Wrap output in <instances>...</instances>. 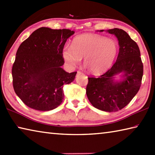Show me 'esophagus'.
<instances>
[{"mask_svg": "<svg viewBox=\"0 0 155 155\" xmlns=\"http://www.w3.org/2000/svg\"><path fill=\"white\" fill-rule=\"evenodd\" d=\"M83 74V73L81 72H80V71H78L77 72V74Z\"/></svg>", "mask_w": 155, "mask_h": 155, "instance_id": "1", "label": "esophagus"}]
</instances>
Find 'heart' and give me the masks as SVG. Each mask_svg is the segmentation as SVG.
<instances>
[{
	"label": "heart",
	"instance_id": "obj_1",
	"mask_svg": "<svg viewBox=\"0 0 155 155\" xmlns=\"http://www.w3.org/2000/svg\"><path fill=\"white\" fill-rule=\"evenodd\" d=\"M117 44L112 39L95 34H82L65 46L62 56L68 67L77 66L84 57V65L94 74H101L111 67L117 54Z\"/></svg>",
	"mask_w": 155,
	"mask_h": 155
}]
</instances>
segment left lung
<instances>
[{
	"mask_svg": "<svg viewBox=\"0 0 155 155\" xmlns=\"http://www.w3.org/2000/svg\"><path fill=\"white\" fill-rule=\"evenodd\" d=\"M106 31L118 40V56L107 72L98 78H88L86 94L95 108L114 112L127 106L138 92L143 77V64L137 43L126 31L117 28ZM118 75L120 78L116 80Z\"/></svg>",
	"mask_w": 155,
	"mask_h": 155,
	"instance_id": "obj_1",
	"label": "left lung"
}]
</instances>
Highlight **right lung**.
Segmentation results:
<instances>
[{
  "label": "right lung",
  "instance_id": "1",
  "mask_svg": "<svg viewBox=\"0 0 155 155\" xmlns=\"http://www.w3.org/2000/svg\"><path fill=\"white\" fill-rule=\"evenodd\" d=\"M74 33L70 29L41 27L20 44L12 67L15 94L30 108L50 111L64 99V85L74 80L77 72L63 69L62 50Z\"/></svg>",
  "mask_w": 155,
  "mask_h": 155
}]
</instances>
